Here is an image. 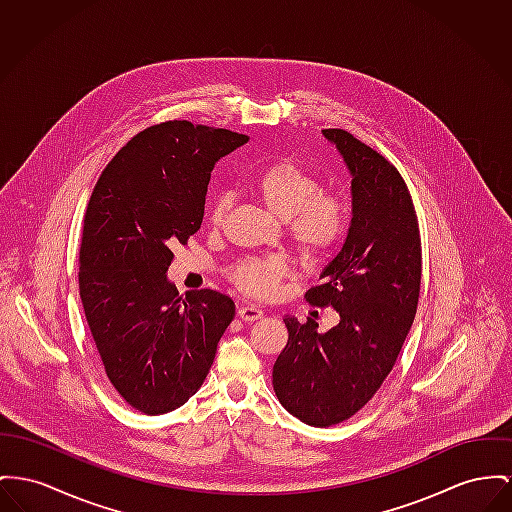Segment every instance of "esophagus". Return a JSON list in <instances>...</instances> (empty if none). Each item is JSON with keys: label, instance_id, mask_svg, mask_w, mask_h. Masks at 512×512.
<instances>
[{"label": "esophagus", "instance_id": "34e87169", "mask_svg": "<svg viewBox=\"0 0 512 512\" xmlns=\"http://www.w3.org/2000/svg\"><path fill=\"white\" fill-rule=\"evenodd\" d=\"M237 314H239L240 320H244V322H254V320H260L264 316V312L260 308L250 307V305L239 307Z\"/></svg>", "mask_w": 512, "mask_h": 512}]
</instances>
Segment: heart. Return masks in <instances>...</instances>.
<instances>
[{"instance_id": "b5f03b06", "label": "heart", "mask_w": 512, "mask_h": 512, "mask_svg": "<svg viewBox=\"0 0 512 512\" xmlns=\"http://www.w3.org/2000/svg\"><path fill=\"white\" fill-rule=\"evenodd\" d=\"M252 196L283 221L285 237L303 264H316L340 244L349 209L345 200L320 190V180L305 165L279 159L250 180ZM233 207L231 194H219L207 207V221L221 229ZM289 266L279 256H250L235 262L227 277L233 287L252 299H268L287 277Z\"/></svg>"}]
</instances>
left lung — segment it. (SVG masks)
Returning a JSON list of instances; mask_svg holds the SVG:
<instances>
[{
    "mask_svg": "<svg viewBox=\"0 0 512 512\" xmlns=\"http://www.w3.org/2000/svg\"><path fill=\"white\" fill-rule=\"evenodd\" d=\"M353 174V219L340 254L305 295L332 307L340 324L287 316V343L273 365L281 406L312 427L353 417L396 365L421 289V237L413 200L398 169L340 128L322 130Z\"/></svg>",
    "mask_w": 512,
    "mask_h": 512,
    "instance_id": "obj_1",
    "label": "left lung"
}]
</instances>
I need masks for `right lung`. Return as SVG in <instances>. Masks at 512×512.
Segmentation results:
<instances>
[{
  "instance_id": "obj_1",
  "label": "right lung",
  "mask_w": 512,
  "mask_h": 512,
  "mask_svg": "<svg viewBox=\"0 0 512 512\" xmlns=\"http://www.w3.org/2000/svg\"><path fill=\"white\" fill-rule=\"evenodd\" d=\"M246 141L188 120L149 126L114 155L91 194L79 295L110 384L145 415L198 392L235 316L217 291L178 295L167 270L172 248L202 225L215 163Z\"/></svg>"
}]
</instances>
